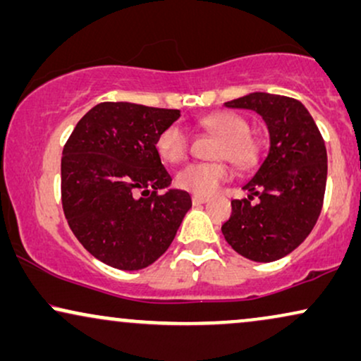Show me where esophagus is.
<instances>
[{
    "mask_svg": "<svg viewBox=\"0 0 361 361\" xmlns=\"http://www.w3.org/2000/svg\"><path fill=\"white\" fill-rule=\"evenodd\" d=\"M191 202H193V204H196V207H198V204L207 203V202H208V198H207V196H198V195H193V198H191Z\"/></svg>",
    "mask_w": 361,
    "mask_h": 361,
    "instance_id": "esophagus-1",
    "label": "esophagus"
}]
</instances>
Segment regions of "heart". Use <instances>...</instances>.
I'll use <instances>...</instances> for the list:
<instances>
[{"mask_svg":"<svg viewBox=\"0 0 361 361\" xmlns=\"http://www.w3.org/2000/svg\"><path fill=\"white\" fill-rule=\"evenodd\" d=\"M200 126L218 136L212 152L214 159H228L240 170L253 168L259 159V141L250 135V125L243 116L231 111H214L200 120ZM190 140L180 125H170L157 138V149L165 161L180 163L188 154ZM228 176L225 163H191L176 173L178 188L198 196H208L218 190Z\"/></svg>","mask_w":361,"mask_h":361,"instance_id":"b5f03b06","label":"heart"}]
</instances>
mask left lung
<instances>
[{"instance_id": "obj_1", "label": "left lung", "mask_w": 361, "mask_h": 361, "mask_svg": "<svg viewBox=\"0 0 361 361\" xmlns=\"http://www.w3.org/2000/svg\"><path fill=\"white\" fill-rule=\"evenodd\" d=\"M225 106L258 113L270 133V149L243 186L248 198L231 202L223 236L241 257L275 262L293 252L320 216L328 168L325 141L298 99L257 91ZM253 194L258 204L251 203Z\"/></svg>"}]
</instances>
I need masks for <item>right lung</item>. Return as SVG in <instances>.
<instances>
[{
	"label": "right lung",
	"instance_id": "1",
	"mask_svg": "<svg viewBox=\"0 0 361 361\" xmlns=\"http://www.w3.org/2000/svg\"><path fill=\"white\" fill-rule=\"evenodd\" d=\"M180 109L128 102L99 103L63 148L61 203L71 231L99 262L147 268L161 257L191 208L190 195L168 190L157 138Z\"/></svg>",
	"mask_w": 361,
	"mask_h": 361
}]
</instances>
